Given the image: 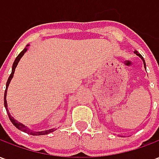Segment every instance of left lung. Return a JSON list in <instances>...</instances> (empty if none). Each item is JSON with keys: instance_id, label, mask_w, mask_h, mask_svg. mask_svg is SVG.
<instances>
[{"instance_id": "left-lung-1", "label": "left lung", "mask_w": 159, "mask_h": 159, "mask_svg": "<svg viewBox=\"0 0 159 159\" xmlns=\"http://www.w3.org/2000/svg\"><path fill=\"white\" fill-rule=\"evenodd\" d=\"M134 53H135V54H136L137 56H139V57H140V59H142V61H143V64H144V67H145V69H146V68H147V67H146V62H145V59H143V57H142V56L140 55V53H139V52H137L136 50H134Z\"/></svg>"}]
</instances>
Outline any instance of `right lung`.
<instances>
[{
  "mask_svg": "<svg viewBox=\"0 0 159 159\" xmlns=\"http://www.w3.org/2000/svg\"><path fill=\"white\" fill-rule=\"evenodd\" d=\"M30 46V44H27L26 47L25 48V49L23 50L22 52L19 53V55L17 56V58L15 59L14 60V62H13V65H12V73H11V75L9 76L8 79H7V85H6V90H5V93H4V106H5V108L6 110H7V112L8 114V117H9V119L10 121L12 122V123L14 125V126L18 129L21 130L23 132H25V133H27L29 134H31V135H43V134H48L49 133H52L53 131H55L56 129H48V130H43V131H33L31 130L30 129H29L28 127L25 126L23 123H19L18 122L17 120H15L13 118V117L11 116V114L9 112V110L8 108H7V89H8V86L9 84H10V82H11V80L12 78L13 77V74H14V71H15V69L17 66H18V64H19V60L20 59L22 58L23 55L25 54V52L28 50V47Z\"/></svg>",
  "mask_w": 159,
  "mask_h": 159,
  "instance_id": "right-lung-1",
  "label": "right lung"
}]
</instances>
